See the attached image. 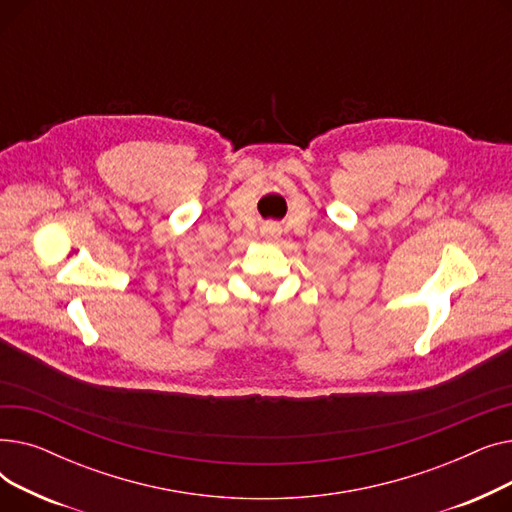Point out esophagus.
<instances>
[{"label":"esophagus","mask_w":512,"mask_h":512,"mask_svg":"<svg viewBox=\"0 0 512 512\" xmlns=\"http://www.w3.org/2000/svg\"><path fill=\"white\" fill-rule=\"evenodd\" d=\"M267 232H270V234H274V232H278L274 226H270V228H267Z\"/></svg>","instance_id":"obj_1"}]
</instances>
